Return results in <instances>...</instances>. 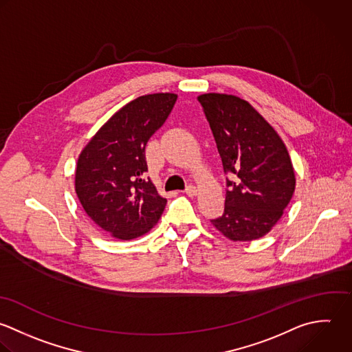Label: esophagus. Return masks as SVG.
<instances>
[{
	"instance_id": "esophagus-1",
	"label": "esophagus",
	"mask_w": 352,
	"mask_h": 352,
	"mask_svg": "<svg viewBox=\"0 0 352 352\" xmlns=\"http://www.w3.org/2000/svg\"><path fill=\"white\" fill-rule=\"evenodd\" d=\"M185 193L189 196V197H193L197 195V188L193 186V185H189L186 189H185Z\"/></svg>"
}]
</instances>
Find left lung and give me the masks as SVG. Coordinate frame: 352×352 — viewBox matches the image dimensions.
Instances as JSON below:
<instances>
[{
	"label": "left lung",
	"instance_id": "left-lung-1",
	"mask_svg": "<svg viewBox=\"0 0 352 352\" xmlns=\"http://www.w3.org/2000/svg\"><path fill=\"white\" fill-rule=\"evenodd\" d=\"M197 100L230 175L225 211L211 223L232 241L258 240L274 228L294 196L296 178L288 149L248 101L223 93Z\"/></svg>",
	"mask_w": 352,
	"mask_h": 352
}]
</instances>
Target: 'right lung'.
<instances>
[{"label": "right lung", "mask_w": 352, "mask_h": 352, "mask_svg": "<svg viewBox=\"0 0 352 352\" xmlns=\"http://www.w3.org/2000/svg\"><path fill=\"white\" fill-rule=\"evenodd\" d=\"M177 94L141 96L115 112L82 149L75 170V192L87 217L118 240L148 233L167 200L148 171L145 146L170 115Z\"/></svg>", "instance_id": "add662e5"}]
</instances>
